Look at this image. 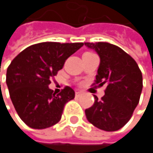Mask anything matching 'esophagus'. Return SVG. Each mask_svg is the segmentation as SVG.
Returning a JSON list of instances; mask_svg holds the SVG:
<instances>
[{"mask_svg": "<svg viewBox=\"0 0 153 153\" xmlns=\"http://www.w3.org/2000/svg\"><path fill=\"white\" fill-rule=\"evenodd\" d=\"M81 95H82V92H81V91H76V92H75V97H79Z\"/></svg>", "mask_w": 153, "mask_h": 153, "instance_id": "34e87169", "label": "esophagus"}]
</instances>
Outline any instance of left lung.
<instances>
[{
	"label": "left lung",
	"mask_w": 153,
	"mask_h": 153,
	"mask_svg": "<svg viewBox=\"0 0 153 153\" xmlns=\"http://www.w3.org/2000/svg\"><path fill=\"white\" fill-rule=\"evenodd\" d=\"M100 57L94 84L106 85L105 96H97L85 110L88 120L99 129L116 131L130 120L143 89V76L137 62L123 49L108 42H85Z\"/></svg>",
	"instance_id": "left-lung-1"
}]
</instances>
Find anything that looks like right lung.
<instances>
[{
    "label": "right lung",
    "instance_id": "right-lung-1",
    "mask_svg": "<svg viewBox=\"0 0 153 153\" xmlns=\"http://www.w3.org/2000/svg\"><path fill=\"white\" fill-rule=\"evenodd\" d=\"M84 45L82 42H41L26 48L7 69L6 83L20 119L30 128L43 129L56 124L65 105L75 97L65 87L56 95L48 88L65 60Z\"/></svg>",
    "mask_w": 153,
    "mask_h": 153
}]
</instances>
